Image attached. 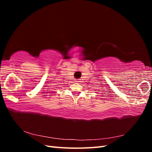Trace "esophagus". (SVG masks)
<instances>
[{
  "label": "esophagus",
  "instance_id": "obj_1",
  "mask_svg": "<svg viewBox=\"0 0 152 152\" xmlns=\"http://www.w3.org/2000/svg\"><path fill=\"white\" fill-rule=\"evenodd\" d=\"M75 82H80V79H75Z\"/></svg>",
  "mask_w": 152,
  "mask_h": 152
}]
</instances>
